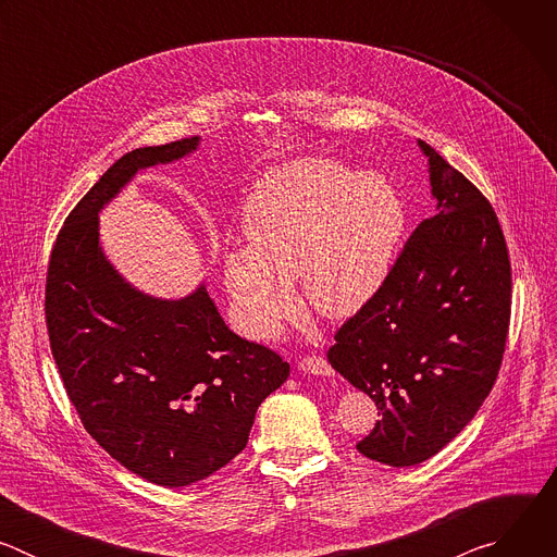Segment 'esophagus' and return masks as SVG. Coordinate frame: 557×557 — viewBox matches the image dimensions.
<instances>
[{"mask_svg": "<svg viewBox=\"0 0 557 557\" xmlns=\"http://www.w3.org/2000/svg\"><path fill=\"white\" fill-rule=\"evenodd\" d=\"M297 366H299V370H304L308 374H333L331 363L322 355H304L297 361Z\"/></svg>", "mask_w": 557, "mask_h": 557, "instance_id": "obj_1", "label": "esophagus"}]
</instances>
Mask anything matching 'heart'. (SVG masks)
I'll list each match as a JSON object with an SVG mask.
<instances>
[{"mask_svg": "<svg viewBox=\"0 0 557 557\" xmlns=\"http://www.w3.org/2000/svg\"><path fill=\"white\" fill-rule=\"evenodd\" d=\"M243 226L251 245L222 253L226 288L245 331L273 339L299 312L297 275L320 314L357 312L389 271L406 209L381 174L301 158L258 183Z\"/></svg>", "mask_w": 557, "mask_h": 557, "instance_id": "obj_1", "label": "heart"}]
</instances>
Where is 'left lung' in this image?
Masks as SVG:
<instances>
[{
	"mask_svg": "<svg viewBox=\"0 0 557 557\" xmlns=\"http://www.w3.org/2000/svg\"><path fill=\"white\" fill-rule=\"evenodd\" d=\"M419 145L438 213L414 228L329 348L331 366L381 414L357 449L392 467L438 454L479 412L511 320V262L492 202L434 147Z\"/></svg>",
	"mask_w": 557,
	"mask_h": 557,
	"instance_id": "obj_1",
	"label": "left lung"
}]
</instances>
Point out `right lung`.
Listing matches in <instances>:
<instances>
[{"label":"right lung","instance_id":"obj_1","mask_svg":"<svg viewBox=\"0 0 557 557\" xmlns=\"http://www.w3.org/2000/svg\"><path fill=\"white\" fill-rule=\"evenodd\" d=\"M196 145L121 156L65 218L46 273V329L70 404L114 460L163 487L202 481L240 454L260 404L288 376L275 350L226 329L205 286L153 299L101 253L99 209L138 170Z\"/></svg>","mask_w":557,"mask_h":557}]
</instances>
